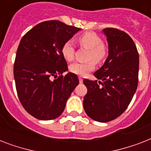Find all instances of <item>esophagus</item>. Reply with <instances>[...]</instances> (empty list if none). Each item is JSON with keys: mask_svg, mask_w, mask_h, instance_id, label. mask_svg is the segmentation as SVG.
Returning <instances> with one entry per match:
<instances>
[{"mask_svg": "<svg viewBox=\"0 0 151 151\" xmlns=\"http://www.w3.org/2000/svg\"><path fill=\"white\" fill-rule=\"evenodd\" d=\"M79 82L80 83H82L83 82V79L81 77H79Z\"/></svg>", "mask_w": 151, "mask_h": 151, "instance_id": "1", "label": "esophagus"}]
</instances>
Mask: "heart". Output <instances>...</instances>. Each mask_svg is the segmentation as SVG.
<instances>
[{"mask_svg":"<svg viewBox=\"0 0 151 151\" xmlns=\"http://www.w3.org/2000/svg\"><path fill=\"white\" fill-rule=\"evenodd\" d=\"M78 41L81 46L90 49V59H94L95 61L101 62L105 59L106 55V48L103 44V40L98 34L87 32L81 35L78 38ZM62 55L66 61H72L74 57V47L71 41H66L62 47ZM95 68L94 62L88 63H74L71 64L69 70L71 73L77 75L84 76L88 72L93 70Z\"/></svg>","mask_w":151,"mask_h":151,"instance_id":"obj_1","label":"heart"}]
</instances>
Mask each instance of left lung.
Returning <instances> with one entry per match:
<instances>
[{"label":"left lung","instance_id":"obj_1","mask_svg":"<svg viewBox=\"0 0 151 151\" xmlns=\"http://www.w3.org/2000/svg\"><path fill=\"white\" fill-rule=\"evenodd\" d=\"M108 56L94 73L97 81L84 79L87 94L83 106L85 113L99 122L117 118L126 110L138 85L139 53L132 39L125 32L106 28Z\"/></svg>","mask_w":151,"mask_h":151}]
</instances>
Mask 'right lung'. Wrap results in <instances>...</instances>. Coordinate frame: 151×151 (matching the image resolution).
<instances>
[{"label": "right lung", "mask_w": 151, "mask_h": 151, "mask_svg": "<svg viewBox=\"0 0 151 151\" xmlns=\"http://www.w3.org/2000/svg\"><path fill=\"white\" fill-rule=\"evenodd\" d=\"M81 29L51 20L35 26L21 39L14 78L20 103L33 117L42 121L59 117L79 84L74 73L63 76L68 68L61 50Z\"/></svg>", "instance_id": "add662e5"}]
</instances>
